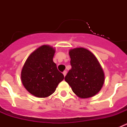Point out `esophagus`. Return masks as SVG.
<instances>
[{
    "label": "esophagus",
    "instance_id": "34e87169",
    "mask_svg": "<svg viewBox=\"0 0 127 127\" xmlns=\"http://www.w3.org/2000/svg\"><path fill=\"white\" fill-rule=\"evenodd\" d=\"M63 74H64V76H65L66 75H67V71H66V70H64V71L63 72Z\"/></svg>",
    "mask_w": 127,
    "mask_h": 127
}]
</instances>
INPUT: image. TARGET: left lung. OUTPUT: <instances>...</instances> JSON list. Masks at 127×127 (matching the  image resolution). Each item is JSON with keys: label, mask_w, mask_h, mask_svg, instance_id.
Segmentation results:
<instances>
[{"label": "left lung", "mask_w": 127, "mask_h": 127, "mask_svg": "<svg viewBox=\"0 0 127 127\" xmlns=\"http://www.w3.org/2000/svg\"><path fill=\"white\" fill-rule=\"evenodd\" d=\"M72 69L65 80L72 90L81 98L92 97L98 94L104 83V72L97 58L84 48H76L69 51Z\"/></svg>", "instance_id": "left-lung-1"}]
</instances>
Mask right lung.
Returning <instances> with one entry per match:
<instances>
[{
    "label": "right lung",
    "mask_w": 127,
    "mask_h": 127,
    "mask_svg": "<svg viewBox=\"0 0 127 127\" xmlns=\"http://www.w3.org/2000/svg\"><path fill=\"white\" fill-rule=\"evenodd\" d=\"M55 53L52 46L42 45L30 54L23 65L21 72L22 83L35 97L50 96L64 79L53 60Z\"/></svg>",
    "instance_id": "obj_1"
}]
</instances>
